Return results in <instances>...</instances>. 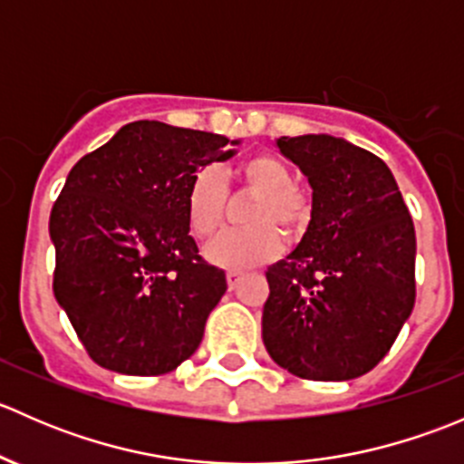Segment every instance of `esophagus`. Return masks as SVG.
Here are the masks:
<instances>
[{
	"instance_id": "34e87169",
	"label": "esophagus",
	"mask_w": 464,
	"mask_h": 464,
	"mask_svg": "<svg viewBox=\"0 0 464 464\" xmlns=\"http://www.w3.org/2000/svg\"><path fill=\"white\" fill-rule=\"evenodd\" d=\"M240 280H242L240 271H228V274H227V285H228V289H236L237 285H240Z\"/></svg>"
}]
</instances>
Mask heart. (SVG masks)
Here are the masks:
<instances>
[{
	"mask_svg": "<svg viewBox=\"0 0 464 464\" xmlns=\"http://www.w3.org/2000/svg\"><path fill=\"white\" fill-rule=\"evenodd\" d=\"M236 179L258 195L246 215L249 231H227L206 246L210 262L224 269H249L278 256L280 236H296L310 219V198L298 186L287 163L276 154L260 152L236 166ZM228 188L215 168L193 177L186 193V219L198 240H210L224 227Z\"/></svg>",
	"mask_w": 464,
	"mask_h": 464,
	"instance_id": "obj_1",
	"label": "heart"
}]
</instances>
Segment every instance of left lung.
Instances as JSON below:
<instances>
[{"instance_id":"1","label":"left lung","mask_w":464,"mask_h":464,"mask_svg":"<svg viewBox=\"0 0 464 464\" xmlns=\"http://www.w3.org/2000/svg\"><path fill=\"white\" fill-rule=\"evenodd\" d=\"M312 186L301 245L266 269L262 341L276 363L312 382L366 375L415 305V227L386 163L327 137H280Z\"/></svg>"}]
</instances>
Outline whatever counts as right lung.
<instances>
[{"instance_id": "obj_1", "label": "right lung", "mask_w": 464, "mask_h": 464, "mask_svg": "<svg viewBox=\"0 0 464 464\" xmlns=\"http://www.w3.org/2000/svg\"><path fill=\"white\" fill-rule=\"evenodd\" d=\"M227 143L134 121L69 172L49 219L53 294L98 366L163 375L202 343L227 276L188 236L186 193L199 168L233 157Z\"/></svg>"}]
</instances>
